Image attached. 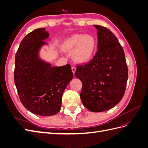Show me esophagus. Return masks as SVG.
<instances>
[{"mask_svg": "<svg viewBox=\"0 0 148 148\" xmlns=\"http://www.w3.org/2000/svg\"><path fill=\"white\" fill-rule=\"evenodd\" d=\"M71 70H72L73 74H75V71H76V68H75V66H72V67H71Z\"/></svg>", "mask_w": 148, "mask_h": 148, "instance_id": "34e87169", "label": "esophagus"}]
</instances>
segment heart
<instances>
[{"mask_svg":"<svg viewBox=\"0 0 148 148\" xmlns=\"http://www.w3.org/2000/svg\"><path fill=\"white\" fill-rule=\"evenodd\" d=\"M62 47L66 52L72 51L73 60L77 64H84L90 62L95 54L97 41L92 34H76L64 40Z\"/></svg>","mask_w":148,"mask_h":148,"instance_id":"b5f03b06","label":"heart"}]
</instances>
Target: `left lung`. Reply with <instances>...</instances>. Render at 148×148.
<instances>
[{
    "instance_id": "1",
    "label": "left lung",
    "mask_w": 148,
    "mask_h": 148,
    "mask_svg": "<svg viewBox=\"0 0 148 148\" xmlns=\"http://www.w3.org/2000/svg\"><path fill=\"white\" fill-rule=\"evenodd\" d=\"M94 26L97 30V51L88 64L77 66L75 75L83 84L80 98L84 106L101 112L122 100L128 71L123 47L115 34L104 26Z\"/></svg>"
}]
</instances>
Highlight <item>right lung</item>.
<instances>
[{
	"label": "right lung",
	"mask_w": 148,
	"mask_h": 148,
	"mask_svg": "<svg viewBox=\"0 0 148 148\" xmlns=\"http://www.w3.org/2000/svg\"><path fill=\"white\" fill-rule=\"evenodd\" d=\"M49 36L46 28L34 29L22 40L15 55L14 82L20 101L41 116L53 115L60 110L62 95L73 77L70 64L52 66L39 58Z\"/></svg>",
	"instance_id": "1"
}]
</instances>
